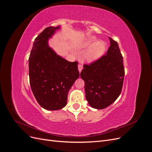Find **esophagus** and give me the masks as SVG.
Listing matches in <instances>:
<instances>
[{
    "mask_svg": "<svg viewBox=\"0 0 152 152\" xmlns=\"http://www.w3.org/2000/svg\"><path fill=\"white\" fill-rule=\"evenodd\" d=\"M83 69V65H82V64H79L78 65V70H79V71H80V72L81 71V70Z\"/></svg>",
    "mask_w": 152,
    "mask_h": 152,
    "instance_id": "34e87169",
    "label": "esophagus"
}]
</instances>
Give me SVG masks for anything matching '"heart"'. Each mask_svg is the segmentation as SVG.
<instances>
[{
	"mask_svg": "<svg viewBox=\"0 0 152 152\" xmlns=\"http://www.w3.org/2000/svg\"><path fill=\"white\" fill-rule=\"evenodd\" d=\"M94 37H90L82 42L80 45V48L89 49L85 53L84 58L88 61H93L98 60L104 54L106 49V44L103 41H96Z\"/></svg>",
	"mask_w": 152,
	"mask_h": 152,
	"instance_id": "b5f03b06",
	"label": "heart"
}]
</instances>
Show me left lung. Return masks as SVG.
<instances>
[{"label": "left lung", "mask_w": 152, "mask_h": 152, "mask_svg": "<svg viewBox=\"0 0 152 152\" xmlns=\"http://www.w3.org/2000/svg\"><path fill=\"white\" fill-rule=\"evenodd\" d=\"M110 45L105 54L84 64L81 77L85 81L86 99L97 109L110 106L122 91L124 76L123 59L118 42L109 37Z\"/></svg>", "instance_id": "left-lung-1"}]
</instances>
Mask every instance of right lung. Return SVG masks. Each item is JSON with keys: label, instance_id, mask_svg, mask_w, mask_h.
I'll list each match as a JSON object with an SVG mask.
<instances>
[{"label": "right lung", "instance_id": "1", "mask_svg": "<svg viewBox=\"0 0 152 152\" xmlns=\"http://www.w3.org/2000/svg\"><path fill=\"white\" fill-rule=\"evenodd\" d=\"M59 28L50 26L39 34L29 58L32 92L39 104L49 110L61 109L67 104L68 92L80 76L77 61L66 60L48 45L49 38Z\"/></svg>", "mask_w": 152, "mask_h": 152}]
</instances>
